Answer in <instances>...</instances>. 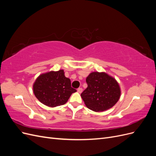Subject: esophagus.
Returning <instances> with one entry per match:
<instances>
[{"instance_id":"obj_1","label":"esophagus","mask_w":156,"mask_h":156,"mask_svg":"<svg viewBox=\"0 0 156 156\" xmlns=\"http://www.w3.org/2000/svg\"><path fill=\"white\" fill-rule=\"evenodd\" d=\"M77 92H78L79 93L81 94V93L83 92V88H79L77 89Z\"/></svg>"}]
</instances>
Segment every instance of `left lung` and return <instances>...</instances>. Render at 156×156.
Listing matches in <instances>:
<instances>
[{
    "instance_id": "8db88e82",
    "label": "left lung",
    "mask_w": 156,
    "mask_h": 156,
    "mask_svg": "<svg viewBox=\"0 0 156 156\" xmlns=\"http://www.w3.org/2000/svg\"><path fill=\"white\" fill-rule=\"evenodd\" d=\"M88 87L81 94L84 104L94 112L112 108L119 100L121 89L116 80L105 72H93L87 77Z\"/></svg>"
}]
</instances>
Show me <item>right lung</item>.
<instances>
[{"instance_id":"1","label":"right lung","mask_w":156,"mask_h":156,"mask_svg":"<svg viewBox=\"0 0 156 156\" xmlns=\"http://www.w3.org/2000/svg\"><path fill=\"white\" fill-rule=\"evenodd\" d=\"M33 92L44 105L55 107L65 104L77 90L71 87V81L65 77L63 69L41 73L33 84Z\"/></svg>"}]
</instances>
